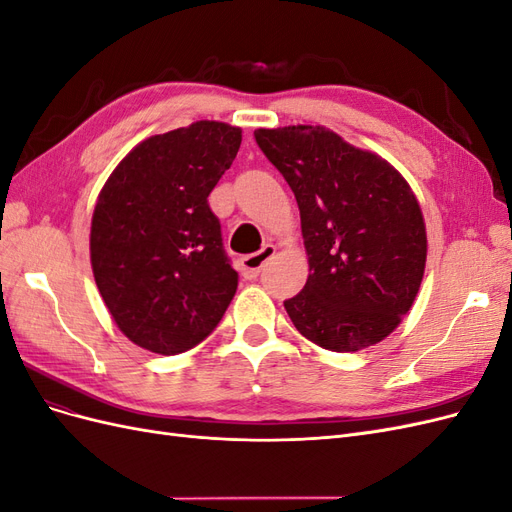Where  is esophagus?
<instances>
[{"label":"esophagus","mask_w":512,"mask_h":512,"mask_svg":"<svg viewBox=\"0 0 512 512\" xmlns=\"http://www.w3.org/2000/svg\"><path fill=\"white\" fill-rule=\"evenodd\" d=\"M273 254H275V245L267 243L260 252L241 258V273L247 277V280H252V277H258L262 267H265L267 262L273 258Z\"/></svg>","instance_id":"esophagus-1"}]
</instances>
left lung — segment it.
Returning <instances> with one entry per match:
<instances>
[{
  "mask_svg": "<svg viewBox=\"0 0 512 512\" xmlns=\"http://www.w3.org/2000/svg\"><path fill=\"white\" fill-rule=\"evenodd\" d=\"M258 147L297 198L309 262L284 303L297 331L331 352L382 342L423 282L427 230L399 170L324 126L258 128Z\"/></svg>",
  "mask_w": 512,
  "mask_h": 512,
  "instance_id": "1",
  "label": "left lung"
}]
</instances>
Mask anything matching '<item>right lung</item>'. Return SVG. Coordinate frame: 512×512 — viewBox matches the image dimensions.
Listing matches in <instances>:
<instances>
[{
    "label": "right lung",
    "instance_id": "right-lung-1",
    "mask_svg": "<svg viewBox=\"0 0 512 512\" xmlns=\"http://www.w3.org/2000/svg\"><path fill=\"white\" fill-rule=\"evenodd\" d=\"M239 147L241 128L194 121L145 138L102 185L91 215V271L132 344L156 354L190 350L235 297L237 271L207 198Z\"/></svg>",
    "mask_w": 512,
    "mask_h": 512
}]
</instances>
